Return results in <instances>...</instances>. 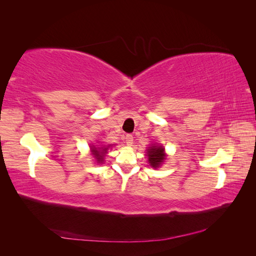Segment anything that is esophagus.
<instances>
[{"mask_svg": "<svg viewBox=\"0 0 256 256\" xmlns=\"http://www.w3.org/2000/svg\"><path fill=\"white\" fill-rule=\"evenodd\" d=\"M126 143L129 146L132 145V143H134V136L132 134H127L126 136Z\"/></svg>", "mask_w": 256, "mask_h": 256, "instance_id": "obj_1", "label": "esophagus"}]
</instances>
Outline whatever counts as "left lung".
Returning <instances> with one entry per match:
<instances>
[{"mask_svg": "<svg viewBox=\"0 0 256 256\" xmlns=\"http://www.w3.org/2000/svg\"><path fill=\"white\" fill-rule=\"evenodd\" d=\"M147 152H147V156H148L150 164L154 168L159 166L166 159L164 148L162 146L154 145V146L150 147V148L147 150Z\"/></svg>", "mask_w": 256, "mask_h": 256, "instance_id": "8db88e82", "label": "left lung"}]
</instances>
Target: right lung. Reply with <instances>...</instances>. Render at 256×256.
I'll list each match as a JSON object with an SVG mask.
<instances>
[{
	"label": "right lung",
	"instance_id": "add662e5",
	"mask_svg": "<svg viewBox=\"0 0 256 256\" xmlns=\"http://www.w3.org/2000/svg\"><path fill=\"white\" fill-rule=\"evenodd\" d=\"M106 150L108 148H104V147H92V154H94V157L97 159L99 164H100V162L104 161V154L106 152Z\"/></svg>",
	"mask_w": 256,
	"mask_h": 256
}]
</instances>
